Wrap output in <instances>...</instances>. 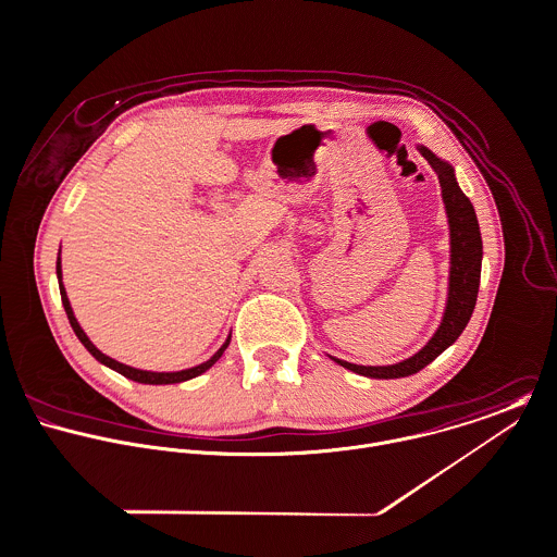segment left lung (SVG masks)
Masks as SVG:
<instances>
[{"label":"left lung","instance_id":"8db88e82","mask_svg":"<svg viewBox=\"0 0 557 557\" xmlns=\"http://www.w3.org/2000/svg\"><path fill=\"white\" fill-rule=\"evenodd\" d=\"M420 152L435 170L442 194H444L445 211L449 222V245H451V267H449V295L445 306L444 323L437 330V334L431 337V342L416 352L413 357L394 363V366H357L342 359H335L339 366L370 376V379H400L420 372L424 366H429L435 357H440L449 344L456 342V337L462 334L467 327L475 299L480 288V267H482V236L480 225L475 220V211L469 202V198L460 191L451 165L437 159L429 148L420 146Z\"/></svg>","mask_w":557,"mask_h":557}]
</instances>
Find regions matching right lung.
<instances>
[{
  "label": "right lung",
  "instance_id": "add662e5",
  "mask_svg": "<svg viewBox=\"0 0 557 557\" xmlns=\"http://www.w3.org/2000/svg\"><path fill=\"white\" fill-rule=\"evenodd\" d=\"M55 271H58V280H60V295H62V306H64V310H66V317H69V323H71V327H73V332L75 335L82 339V344L101 361V363H106V366H110L112 370L115 372H120L122 376H126V379H131V381H137V383H146V385H170V383H183V381H189V379H194V376H198V374H202V372H207L220 357L223 355V350L227 348V344H230V337L225 339V344H223L222 348L209 359V361H205V363H200V366H196V368H189V370H181V372H148V370H137V368H131V366H124V363H120V361H115L112 357H108V355H103L90 339H88V335L84 334V330L79 327V323H77V319H75V314H73V308H71V304H69V297H66V290H64V286H62V267H60V258H58V267H55Z\"/></svg>",
  "mask_w": 557,
  "mask_h": 557
}]
</instances>
